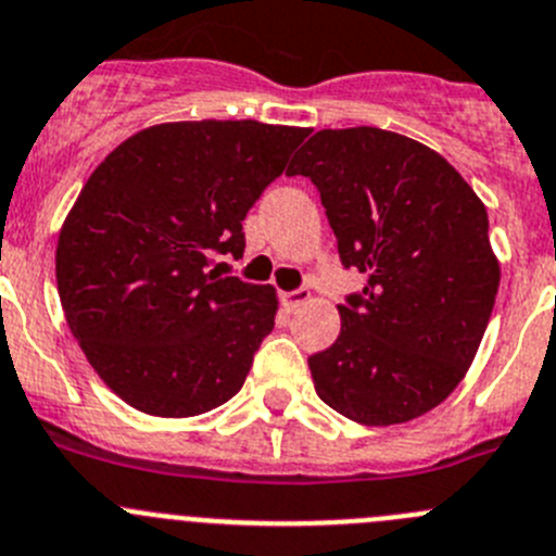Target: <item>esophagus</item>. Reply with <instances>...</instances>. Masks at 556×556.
I'll use <instances>...</instances> for the list:
<instances>
[{"label": "esophagus", "mask_w": 556, "mask_h": 556, "mask_svg": "<svg viewBox=\"0 0 556 556\" xmlns=\"http://www.w3.org/2000/svg\"><path fill=\"white\" fill-rule=\"evenodd\" d=\"M307 299H309V288H295V290H288V293H282V304L288 309H299Z\"/></svg>", "instance_id": "esophagus-1"}]
</instances>
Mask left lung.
Listing matches in <instances>:
<instances>
[{
  "label": "left lung",
  "instance_id": "1",
  "mask_svg": "<svg viewBox=\"0 0 556 556\" xmlns=\"http://www.w3.org/2000/svg\"><path fill=\"white\" fill-rule=\"evenodd\" d=\"M288 175L318 189L345 268L340 337L309 356L315 392L362 425L422 417L458 387L500 290L489 214L439 153L383 128H324Z\"/></svg>",
  "mask_w": 556,
  "mask_h": 556
}]
</instances>
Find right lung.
Masks as SVG:
<instances>
[{
  "mask_svg": "<svg viewBox=\"0 0 556 556\" xmlns=\"http://www.w3.org/2000/svg\"><path fill=\"white\" fill-rule=\"evenodd\" d=\"M307 128L164 123L98 164L56 243L65 320L114 395L153 417L230 401L274 329L271 285L222 277L241 257L249 207Z\"/></svg>",
  "mask_w": 556,
  "mask_h": 556,
  "instance_id": "obj_1",
  "label": "right lung"
}]
</instances>
